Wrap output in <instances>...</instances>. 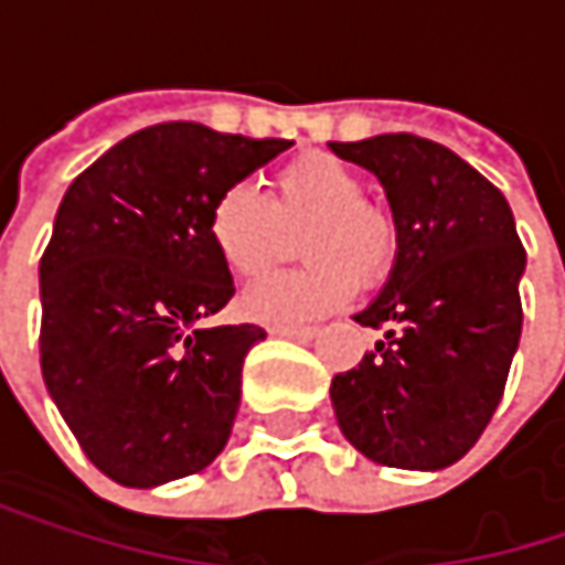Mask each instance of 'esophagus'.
<instances>
[{
	"label": "esophagus",
	"mask_w": 565,
	"mask_h": 565,
	"mask_svg": "<svg viewBox=\"0 0 565 565\" xmlns=\"http://www.w3.org/2000/svg\"><path fill=\"white\" fill-rule=\"evenodd\" d=\"M275 337H287V340H297V343H310L320 330L317 327H271Z\"/></svg>",
	"instance_id": "34e87169"
}]
</instances>
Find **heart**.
<instances>
[{
  "mask_svg": "<svg viewBox=\"0 0 565 565\" xmlns=\"http://www.w3.org/2000/svg\"><path fill=\"white\" fill-rule=\"evenodd\" d=\"M275 199L252 185H225L205 215V235L218 262L235 278L262 275L300 232L297 271L268 275L238 297V310L255 323L294 327L340 310L356 281L376 284L390 275L398 248L393 215L363 199V179L330 153H303L271 179Z\"/></svg>",
  "mask_w": 565,
  "mask_h": 565,
  "instance_id": "1",
  "label": "heart"
}]
</instances>
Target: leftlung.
Here are the masks:
<instances>
[{"mask_svg":"<svg viewBox=\"0 0 565 565\" xmlns=\"http://www.w3.org/2000/svg\"><path fill=\"white\" fill-rule=\"evenodd\" d=\"M327 147L380 179L398 232L390 278L353 317L383 340L330 383L337 425L376 465L441 471L488 428L520 343L513 212L441 143L383 134Z\"/></svg>","mask_w":565,"mask_h":565,"instance_id":"left-lung-1","label":"left lung"}]
</instances>
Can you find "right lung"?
I'll list each match as a JSON object with an SVG mask.
<instances>
[{
	"label": "right lung",
	"instance_id": "add662e5",
	"mask_svg": "<svg viewBox=\"0 0 565 565\" xmlns=\"http://www.w3.org/2000/svg\"><path fill=\"white\" fill-rule=\"evenodd\" d=\"M287 147L172 120L130 134L67 185L39 265L42 376L110 481L160 488L222 455L265 330L205 323L235 294L205 215Z\"/></svg>",
	"mask_w": 565,
	"mask_h": 565
}]
</instances>
